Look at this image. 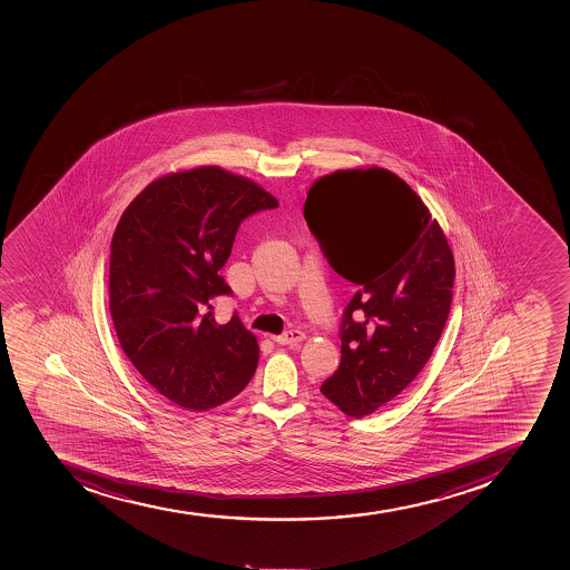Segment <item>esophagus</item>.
<instances>
[{
	"label": "esophagus",
	"mask_w": 570,
	"mask_h": 570,
	"mask_svg": "<svg viewBox=\"0 0 570 570\" xmlns=\"http://www.w3.org/2000/svg\"><path fill=\"white\" fill-rule=\"evenodd\" d=\"M273 342H277L278 345H297L303 342L304 334L301 331H287L284 332L283 336H273Z\"/></svg>",
	"instance_id": "obj_1"
}]
</instances>
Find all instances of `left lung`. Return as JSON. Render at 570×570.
Listing matches in <instances>:
<instances>
[{"label":"left lung","instance_id":"obj_1","mask_svg":"<svg viewBox=\"0 0 570 570\" xmlns=\"http://www.w3.org/2000/svg\"><path fill=\"white\" fill-rule=\"evenodd\" d=\"M304 219L334 272L358 286L343 314L342 362L321 393L364 417L401 395L434 353L454 256L421 197L376 166L315 180Z\"/></svg>","mask_w":570,"mask_h":570}]
</instances>
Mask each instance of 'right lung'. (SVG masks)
<instances>
[{
	"instance_id": "add662e5",
	"label": "right lung",
	"mask_w": 570,
	"mask_h": 570,
	"mask_svg": "<svg viewBox=\"0 0 570 570\" xmlns=\"http://www.w3.org/2000/svg\"><path fill=\"white\" fill-rule=\"evenodd\" d=\"M277 206L253 180L199 166L153 180L125 208L110 245V315L125 356L168 401L203 412L253 379L255 334L238 315L216 323L212 304L233 293L217 272L239 223Z\"/></svg>"
}]
</instances>
